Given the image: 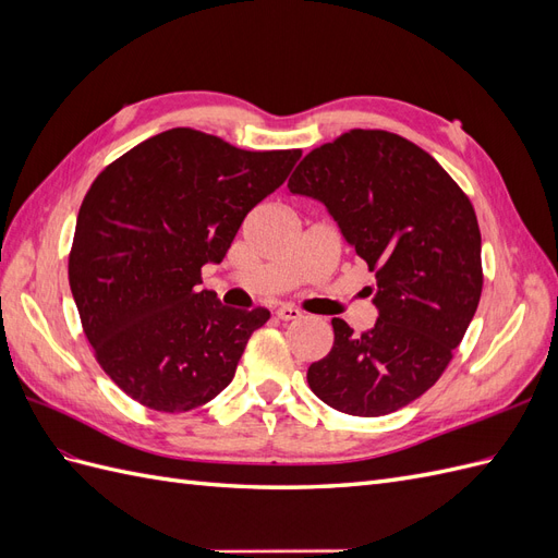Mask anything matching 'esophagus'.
<instances>
[{
    "mask_svg": "<svg viewBox=\"0 0 558 558\" xmlns=\"http://www.w3.org/2000/svg\"><path fill=\"white\" fill-rule=\"evenodd\" d=\"M275 314H277V318H281V320H295V318H300V316H302V312H300V310L289 307V305H281Z\"/></svg>",
    "mask_w": 558,
    "mask_h": 558,
    "instance_id": "esophagus-1",
    "label": "esophagus"
}]
</instances>
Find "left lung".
Masks as SVG:
<instances>
[{
    "mask_svg": "<svg viewBox=\"0 0 558 558\" xmlns=\"http://www.w3.org/2000/svg\"><path fill=\"white\" fill-rule=\"evenodd\" d=\"M289 191L324 202L377 277L375 328L356 335L332 318L335 342L310 365V388L344 414H391L442 377L477 312L475 209L440 162L386 130H349L310 150Z\"/></svg>",
    "mask_w": 558,
    "mask_h": 558,
    "instance_id": "8db88e82",
    "label": "left lung"
}]
</instances>
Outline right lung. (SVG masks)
<instances>
[{"label": "right lung", "instance_id": "obj_1", "mask_svg": "<svg viewBox=\"0 0 558 558\" xmlns=\"http://www.w3.org/2000/svg\"><path fill=\"white\" fill-rule=\"evenodd\" d=\"M300 156L174 128L97 174L76 218L70 286L99 367L132 400L189 412L232 381L269 312L199 291L202 265L223 260L244 216Z\"/></svg>", "mask_w": 558, "mask_h": 558}]
</instances>
